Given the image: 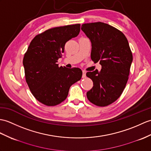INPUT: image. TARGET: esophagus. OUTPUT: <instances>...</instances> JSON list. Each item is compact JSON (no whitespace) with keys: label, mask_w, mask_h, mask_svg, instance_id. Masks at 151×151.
Instances as JSON below:
<instances>
[{"label":"esophagus","mask_w":151,"mask_h":151,"mask_svg":"<svg viewBox=\"0 0 151 151\" xmlns=\"http://www.w3.org/2000/svg\"><path fill=\"white\" fill-rule=\"evenodd\" d=\"M86 72L85 71H82V78H86Z\"/></svg>","instance_id":"34e87169"}]
</instances>
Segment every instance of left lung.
<instances>
[{
	"instance_id": "obj_1",
	"label": "left lung",
	"mask_w": 151,
	"mask_h": 151,
	"mask_svg": "<svg viewBox=\"0 0 151 151\" xmlns=\"http://www.w3.org/2000/svg\"><path fill=\"white\" fill-rule=\"evenodd\" d=\"M81 29L91 42V58L100 62L101 71L87 72L93 87L87 93L88 100L105 107L121 96L129 78L132 55L124 34L104 22L83 24Z\"/></svg>"
}]
</instances>
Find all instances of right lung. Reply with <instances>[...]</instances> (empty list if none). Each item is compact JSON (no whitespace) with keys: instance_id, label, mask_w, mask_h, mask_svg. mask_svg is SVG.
Masks as SVG:
<instances>
[{"instance_id":"add662e5","label":"right lung","mask_w":151,"mask_h":151,"mask_svg":"<svg viewBox=\"0 0 151 151\" xmlns=\"http://www.w3.org/2000/svg\"><path fill=\"white\" fill-rule=\"evenodd\" d=\"M80 31V24L47 29L31 40L24 55L26 82L35 98L45 106L64 101L70 87L82 78L80 68L59 67L57 64L65 43L78 36Z\"/></svg>"}]
</instances>
